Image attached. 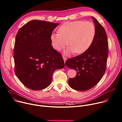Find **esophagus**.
Returning a JSON list of instances; mask_svg holds the SVG:
<instances>
[{
  "instance_id": "34e87169",
  "label": "esophagus",
  "mask_w": 122,
  "mask_h": 122,
  "mask_svg": "<svg viewBox=\"0 0 122 122\" xmlns=\"http://www.w3.org/2000/svg\"><path fill=\"white\" fill-rule=\"evenodd\" d=\"M63 60H64V63H65V61H66L67 59H66V58H65V57H64V56H63Z\"/></svg>"
}]
</instances>
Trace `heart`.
<instances>
[{"mask_svg":"<svg viewBox=\"0 0 122 122\" xmlns=\"http://www.w3.org/2000/svg\"><path fill=\"white\" fill-rule=\"evenodd\" d=\"M59 33H52L50 41L52 47L57 51L69 46L65 51L69 55L75 52L80 54L86 52L91 46L96 35L94 25L91 22L81 20L68 21L62 24Z\"/></svg>","mask_w":122,"mask_h":122,"instance_id":"1","label":"heart"}]
</instances>
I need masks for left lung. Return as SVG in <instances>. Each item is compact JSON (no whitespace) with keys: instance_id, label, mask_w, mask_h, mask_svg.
<instances>
[{"instance_id":"obj_1","label":"left lung","mask_w":122,"mask_h":122,"mask_svg":"<svg viewBox=\"0 0 122 122\" xmlns=\"http://www.w3.org/2000/svg\"><path fill=\"white\" fill-rule=\"evenodd\" d=\"M96 35L90 47L85 53L68 59L65 65L77 71L75 77L68 80L69 86L78 91L89 90L99 82L105 72L108 56V41L105 29L96 18Z\"/></svg>"}]
</instances>
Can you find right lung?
Segmentation results:
<instances>
[{"mask_svg":"<svg viewBox=\"0 0 122 122\" xmlns=\"http://www.w3.org/2000/svg\"><path fill=\"white\" fill-rule=\"evenodd\" d=\"M59 23L32 20L18 30L14 47L16 76L30 89L47 87L53 72L62 69L64 62L61 55L51 45L50 36Z\"/></svg>","mask_w":122,"mask_h":122,"instance_id":"obj_1","label":"right lung"}]
</instances>
